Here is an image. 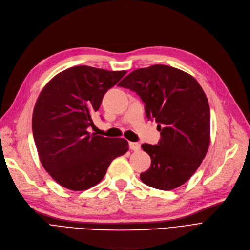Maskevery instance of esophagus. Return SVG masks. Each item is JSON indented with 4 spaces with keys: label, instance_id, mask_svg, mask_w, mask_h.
I'll return each mask as SVG.
<instances>
[{
    "label": "esophagus",
    "instance_id": "34e87169",
    "mask_svg": "<svg viewBox=\"0 0 250 250\" xmlns=\"http://www.w3.org/2000/svg\"><path fill=\"white\" fill-rule=\"evenodd\" d=\"M129 147H130V149H132L134 152H138L139 149H141V145L137 143H130L129 144Z\"/></svg>",
    "mask_w": 250,
    "mask_h": 250
}]
</instances>
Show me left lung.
<instances>
[{
    "label": "left lung",
    "instance_id": "8db88e82",
    "mask_svg": "<svg viewBox=\"0 0 250 250\" xmlns=\"http://www.w3.org/2000/svg\"><path fill=\"white\" fill-rule=\"evenodd\" d=\"M120 87L136 92L147 120L158 123V145L144 144L151 167L141 173L144 184L163 191L184 185L202 163L210 143V108L197 80L164 64L138 68Z\"/></svg>",
    "mask_w": 250,
    "mask_h": 250
}]
</instances>
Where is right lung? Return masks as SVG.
Instances as JSON below:
<instances>
[{
  "label": "right lung",
  "instance_id": "right-lung-1",
  "mask_svg": "<svg viewBox=\"0 0 250 250\" xmlns=\"http://www.w3.org/2000/svg\"><path fill=\"white\" fill-rule=\"evenodd\" d=\"M126 71L87 65L69 67L43 88L33 113V134L45 170L72 191H84L102 181L114 159L128 151L124 138L90 133L91 115Z\"/></svg>",
  "mask_w": 250,
  "mask_h": 250
}]
</instances>
